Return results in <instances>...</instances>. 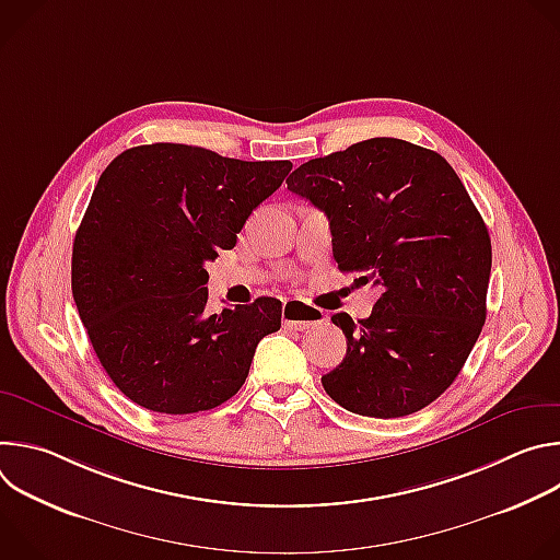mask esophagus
Segmentation results:
<instances>
[{
    "instance_id": "34e87169",
    "label": "esophagus",
    "mask_w": 560,
    "mask_h": 560,
    "mask_svg": "<svg viewBox=\"0 0 560 560\" xmlns=\"http://www.w3.org/2000/svg\"><path fill=\"white\" fill-rule=\"evenodd\" d=\"M283 316V328L285 330H307L312 326H318L326 322V314L318 312L301 301H288L281 310Z\"/></svg>"
}]
</instances>
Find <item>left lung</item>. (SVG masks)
I'll return each instance as SVG.
<instances>
[{"instance_id": "obj_1", "label": "left lung", "mask_w": 560, "mask_h": 560, "mask_svg": "<svg viewBox=\"0 0 560 560\" xmlns=\"http://www.w3.org/2000/svg\"><path fill=\"white\" fill-rule=\"evenodd\" d=\"M288 190L324 210L332 255L357 285H378L368 318L337 312L346 359L322 376L361 417L423 410L458 376L486 324L492 242L445 159L394 137L310 159Z\"/></svg>"}]
</instances>
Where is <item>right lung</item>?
<instances>
[{
    "label": "right lung",
    "mask_w": 560,
    "mask_h": 560,
    "mask_svg": "<svg viewBox=\"0 0 560 560\" xmlns=\"http://www.w3.org/2000/svg\"><path fill=\"white\" fill-rule=\"evenodd\" d=\"M292 171L186 143L124 150L102 173L72 244V296L100 363L132 404L195 415L244 385L281 301L208 314L206 261L236 244Z\"/></svg>",
    "instance_id": "add662e5"
}]
</instances>
